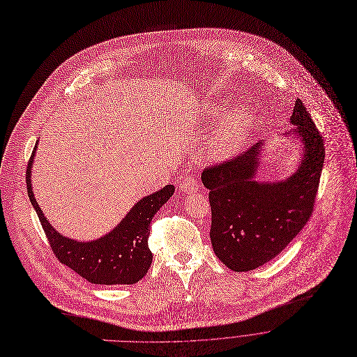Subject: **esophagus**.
Here are the masks:
<instances>
[{
    "instance_id": "1",
    "label": "esophagus",
    "mask_w": 357,
    "mask_h": 357,
    "mask_svg": "<svg viewBox=\"0 0 357 357\" xmlns=\"http://www.w3.org/2000/svg\"><path fill=\"white\" fill-rule=\"evenodd\" d=\"M199 189V181L197 178H185L181 183V190L183 193H186V195H189V193H195L197 190Z\"/></svg>"
}]
</instances>
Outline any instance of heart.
<instances>
[{"label":"heart","instance_id":"1","mask_svg":"<svg viewBox=\"0 0 357 357\" xmlns=\"http://www.w3.org/2000/svg\"><path fill=\"white\" fill-rule=\"evenodd\" d=\"M218 115L211 114V121H215ZM250 123V116L245 108H236L226 114L220 121L219 128L212 135L209 151L215 156H229L242 144L243 135Z\"/></svg>","mask_w":357,"mask_h":357}]
</instances>
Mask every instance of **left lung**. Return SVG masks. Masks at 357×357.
<instances>
[{
  "label": "left lung",
  "mask_w": 357,
  "mask_h": 357,
  "mask_svg": "<svg viewBox=\"0 0 357 357\" xmlns=\"http://www.w3.org/2000/svg\"><path fill=\"white\" fill-rule=\"evenodd\" d=\"M290 123L296 128L283 137L296 138L302 148L290 176L257 181L265 142L202 172L212 209V248L223 265L235 272L253 271L272 261L312 215L325 144L301 100L295 102Z\"/></svg>",
  "instance_id": "obj_1"
}]
</instances>
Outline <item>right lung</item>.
Segmentation results:
<instances>
[{"label":"right lung","instance_id":"add662e5","mask_svg":"<svg viewBox=\"0 0 357 357\" xmlns=\"http://www.w3.org/2000/svg\"><path fill=\"white\" fill-rule=\"evenodd\" d=\"M36 152L37 145L26 169L28 197L58 261L93 284H134L139 282L152 264V252L148 246L151 220L174 195L175 186L167 185L144 197L111 232L98 239L81 242L62 236L44 216L31 186V168Z\"/></svg>","mask_w":357,"mask_h":357}]
</instances>
